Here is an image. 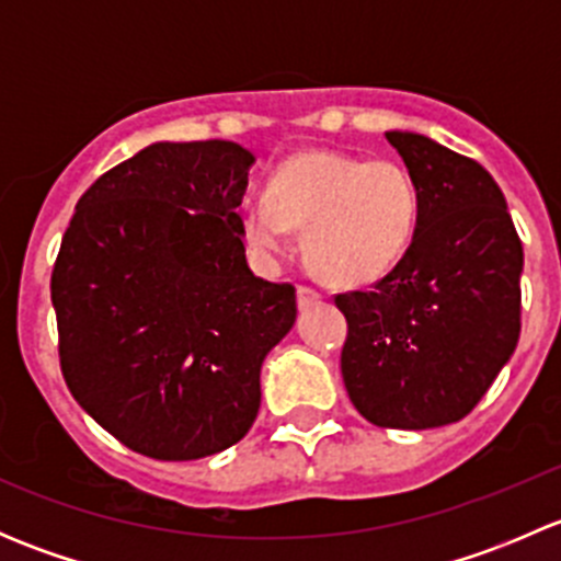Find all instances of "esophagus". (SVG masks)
<instances>
[{
	"instance_id": "obj_1",
	"label": "esophagus",
	"mask_w": 561,
	"mask_h": 561,
	"mask_svg": "<svg viewBox=\"0 0 561 561\" xmlns=\"http://www.w3.org/2000/svg\"><path fill=\"white\" fill-rule=\"evenodd\" d=\"M320 298H322V296L314 290V287L298 285V309L314 307V304H320Z\"/></svg>"
}]
</instances>
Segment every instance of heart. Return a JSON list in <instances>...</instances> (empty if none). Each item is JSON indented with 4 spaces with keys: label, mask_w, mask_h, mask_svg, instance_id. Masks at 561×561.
<instances>
[{
    "label": "heart",
    "mask_w": 561,
    "mask_h": 561,
    "mask_svg": "<svg viewBox=\"0 0 561 561\" xmlns=\"http://www.w3.org/2000/svg\"><path fill=\"white\" fill-rule=\"evenodd\" d=\"M417 217L421 192L399 162L309 149L276 165L265 195L244 206L241 228L260 254L285 252L290 228L304 230V254L317 274L355 287L404 257Z\"/></svg>",
    "instance_id": "1"
}]
</instances>
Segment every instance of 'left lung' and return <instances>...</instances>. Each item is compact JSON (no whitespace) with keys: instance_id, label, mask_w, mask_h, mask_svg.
I'll return each instance as SVG.
<instances>
[{"instance_id":"1","label":"left lung","mask_w":561,"mask_h":561,"mask_svg":"<svg viewBox=\"0 0 561 561\" xmlns=\"http://www.w3.org/2000/svg\"><path fill=\"white\" fill-rule=\"evenodd\" d=\"M421 192L412 244L371 290L339 293L342 377L382 428H437L472 412L522 333L524 249L483 165L417 133H386Z\"/></svg>"}]
</instances>
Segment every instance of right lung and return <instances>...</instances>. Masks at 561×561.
Masks as SVG:
<instances>
[{"instance_id": "1", "label": "right lung", "mask_w": 561, "mask_h": 561, "mask_svg": "<svg viewBox=\"0 0 561 561\" xmlns=\"http://www.w3.org/2000/svg\"><path fill=\"white\" fill-rule=\"evenodd\" d=\"M254 157L230 140L151 144L78 201L50 274L72 399L135 454L230 448L260 410V366L296 287L247 265L236 208Z\"/></svg>"}]
</instances>
